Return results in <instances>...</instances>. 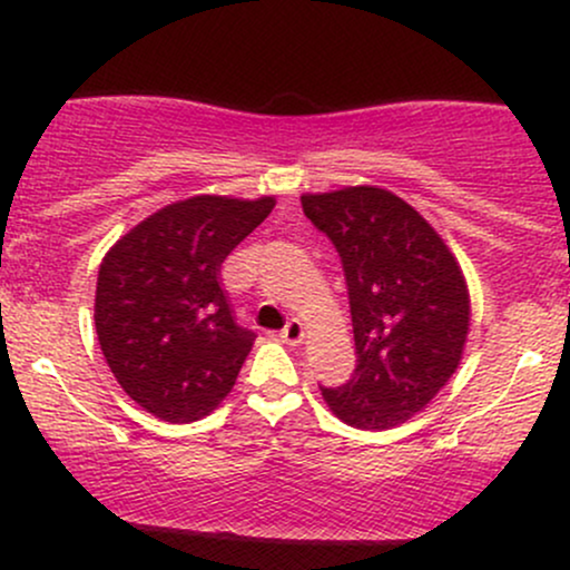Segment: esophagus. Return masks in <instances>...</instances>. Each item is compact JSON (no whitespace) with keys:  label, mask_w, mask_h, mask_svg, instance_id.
<instances>
[{"label":"esophagus","mask_w":570,"mask_h":570,"mask_svg":"<svg viewBox=\"0 0 570 570\" xmlns=\"http://www.w3.org/2000/svg\"><path fill=\"white\" fill-rule=\"evenodd\" d=\"M303 337H305V326H303V322H299V318H292V322H286L284 330H281V340H284V343H289V345L303 343Z\"/></svg>","instance_id":"obj_1"}]
</instances>
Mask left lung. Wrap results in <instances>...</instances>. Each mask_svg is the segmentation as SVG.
<instances>
[{
    "label": "left lung",
    "instance_id": "1",
    "mask_svg": "<svg viewBox=\"0 0 570 570\" xmlns=\"http://www.w3.org/2000/svg\"><path fill=\"white\" fill-rule=\"evenodd\" d=\"M348 284L356 370L322 394L356 429H391L440 394L461 362L469 292L461 267L415 208L389 189L303 195Z\"/></svg>",
    "mask_w": 570,
    "mask_h": 570
}]
</instances>
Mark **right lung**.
<instances>
[{"label": "right lung", "instance_id": "add662e5", "mask_svg": "<svg viewBox=\"0 0 570 570\" xmlns=\"http://www.w3.org/2000/svg\"><path fill=\"white\" fill-rule=\"evenodd\" d=\"M273 206L219 195L171 203L122 235L98 267L104 358L160 421H198L230 394L257 335L235 322L222 263Z\"/></svg>", "mask_w": 570, "mask_h": 570}]
</instances>
